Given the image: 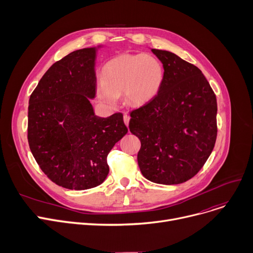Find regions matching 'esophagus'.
<instances>
[{"instance_id": "34e87169", "label": "esophagus", "mask_w": 253, "mask_h": 253, "mask_svg": "<svg viewBox=\"0 0 253 253\" xmlns=\"http://www.w3.org/2000/svg\"><path fill=\"white\" fill-rule=\"evenodd\" d=\"M124 123L126 124V126H128L129 125V121H130V117H129V115L128 114H124Z\"/></svg>"}]
</instances>
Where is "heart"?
Wrapping results in <instances>:
<instances>
[{
  "label": "heart",
  "instance_id": "obj_1",
  "mask_svg": "<svg viewBox=\"0 0 253 253\" xmlns=\"http://www.w3.org/2000/svg\"><path fill=\"white\" fill-rule=\"evenodd\" d=\"M101 79L96 84V97L106 108L114 109L122 93L128 105L141 106L160 92L164 68L152 55L123 54L104 64Z\"/></svg>",
  "mask_w": 253,
  "mask_h": 253
}]
</instances>
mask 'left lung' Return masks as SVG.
Returning a JSON list of instances; mask_svg holds the SVG:
<instances>
[{
	"label": "left lung",
	"instance_id": "obj_1",
	"mask_svg": "<svg viewBox=\"0 0 253 253\" xmlns=\"http://www.w3.org/2000/svg\"><path fill=\"white\" fill-rule=\"evenodd\" d=\"M152 52L163 64L164 82L152 101L130 113L129 129L141 142L142 175L178 184L198 173L214 148L216 97L197 66L166 50Z\"/></svg>",
	"mask_w": 253,
	"mask_h": 253
}]
</instances>
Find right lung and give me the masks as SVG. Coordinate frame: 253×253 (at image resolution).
I'll return each mask as SVG.
<instances>
[{
	"mask_svg": "<svg viewBox=\"0 0 253 253\" xmlns=\"http://www.w3.org/2000/svg\"><path fill=\"white\" fill-rule=\"evenodd\" d=\"M102 47L74 51L52 64L29 101L32 154L53 182L69 190L101 184L110 171L106 157L128 132L121 113L100 118L91 104Z\"/></svg>",
	"mask_w": 253,
	"mask_h": 253,
	"instance_id": "add662e5",
	"label": "right lung"
}]
</instances>
